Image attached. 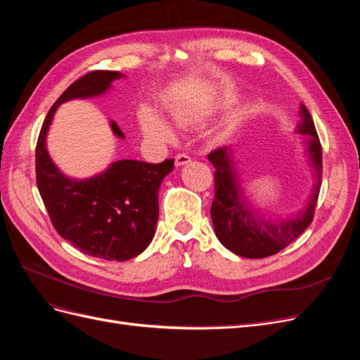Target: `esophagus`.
Returning a JSON list of instances; mask_svg holds the SVG:
<instances>
[{
  "mask_svg": "<svg viewBox=\"0 0 360 360\" xmlns=\"http://www.w3.org/2000/svg\"><path fill=\"white\" fill-rule=\"evenodd\" d=\"M188 163H191V156L184 155V153H180L176 156V167H183V165H188Z\"/></svg>",
  "mask_w": 360,
  "mask_h": 360,
  "instance_id": "esophagus-1",
  "label": "esophagus"
}]
</instances>
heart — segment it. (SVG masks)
<instances>
[{
  "mask_svg": "<svg viewBox=\"0 0 360 360\" xmlns=\"http://www.w3.org/2000/svg\"><path fill=\"white\" fill-rule=\"evenodd\" d=\"M210 114L209 108L202 105H183L174 108L171 111V120L177 127H188L201 122L202 118ZM139 123L144 134L156 141H171L174 139V129L169 126L165 118L159 115L151 108H143L139 114Z\"/></svg>",
  "mask_w": 360,
  "mask_h": 360,
  "instance_id": "obj_1",
  "label": "heart"
}]
</instances>
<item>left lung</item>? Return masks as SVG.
<instances>
[{"instance_id":"obj_1","label":"left lung","mask_w":360,"mask_h":360,"mask_svg":"<svg viewBox=\"0 0 360 360\" xmlns=\"http://www.w3.org/2000/svg\"><path fill=\"white\" fill-rule=\"evenodd\" d=\"M302 122L296 132L304 136V147L312 168L311 195L303 209L285 217L270 219L261 214L245 198L240 177L236 169L231 148L221 147L209 155L214 171V200L212 202V221L216 237L236 255L245 258H264L278 254L307 230L312 222L317 205L321 176L323 156L321 144L314 126V120L303 103L300 105Z\"/></svg>"}]
</instances>
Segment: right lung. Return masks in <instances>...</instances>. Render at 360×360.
<instances>
[{"label": "right lung", "instance_id": "add662e5", "mask_svg": "<svg viewBox=\"0 0 360 360\" xmlns=\"http://www.w3.org/2000/svg\"><path fill=\"white\" fill-rule=\"evenodd\" d=\"M122 76L120 72L93 70L75 81L52 105L36 147L37 188L52 225L81 252L108 261L134 258L153 240L159 188L172 171L174 159L160 163L122 159L90 179L76 180L64 176L49 158L46 134L61 103L101 96ZM111 127L115 136L124 138L115 122Z\"/></svg>", "mask_w": 360, "mask_h": 360}]
</instances>
